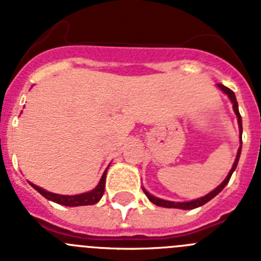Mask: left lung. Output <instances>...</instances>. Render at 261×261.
Masks as SVG:
<instances>
[{
  "label": "left lung",
  "mask_w": 261,
  "mask_h": 261,
  "mask_svg": "<svg viewBox=\"0 0 261 261\" xmlns=\"http://www.w3.org/2000/svg\"><path fill=\"white\" fill-rule=\"evenodd\" d=\"M218 86V89H221L223 91V93L226 94V95L229 96L230 100H231L232 103V108H234V112L235 115H237V117H238V124H239V132H241V146H239L238 149V154H237V158H235V162L234 165H232L231 170H230V172L227 174V176H226L225 180L222 181V183L220 184V186L217 187L216 190H213L212 192H209L208 195H205L204 197H200V199H196V200H192V201H186V202H174V201H167V200H162L159 199V197H155V196L150 195V193L147 192L145 188H142L145 192V195L147 196V199L150 200L153 204L158 205V206H163V208H176V209H184V211H188V209H195V208H199V206H201V205L206 204L208 201H211L213 197H216L218 193L221 192V191L223 190L226 187V184L229 183L230 177H231L232 172H234V170L237 168V165H238V161H239V156H241V150H242V117H241V114H239V110H238V102H237V98H235V94L232 93V90H230L229 87L223 86V85L218 84L217 85Z\"/></svg>",
  "instance_id": "8db88e82"
}]
</instances>
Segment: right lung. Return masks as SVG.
<instances>
[{
	"label": "right lung",
	"instance_id": "1",
	"mask_svg": "<svg viewBox=\"0 0 261 261\" xmlns=\"http://www.w3.org/2000/svg\"><path fill=\"white\" fill-rule=\"evenodd\" d=\"M106 175H107V168H106V171L103 172L102 179L99 181L98 186L94 188L93 191H90V192L86 193H81V195H73V196H68V195H57V193H52L48 192V191L43 190L40 187L35 186V184H31L32 188H35L41 196H44L45 199L50 200L53 202H57L60 205H65V206H82V205H94L99 201V200L102 199L103 193H105V188H106Z\"/></svg>",
	"mask_w": 261,
	"mask_h": 261
}]
</instances>
